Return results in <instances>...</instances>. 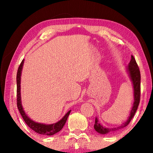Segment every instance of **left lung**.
I'll list each match as a JSON object with an SVG mask.
<instances>
[{
  "label": "left lung",
  "instance_id": "obj_1",
  "mask_svg": "<svg viewBox=\"0 0 153 153\" xmlns=\"http://www.w3.org/2000/svg\"><path fill=\"white\" fill-rule=\"evenodd\" d=\"M131 61L129 62V65L128 67V71L133 83L134 102L132 109L131 110L130 112V116L129 117L128 120L126 122H124L122 125L120 126V127H117V128H105V127L100 125L99 122H98V119L96 118L94 128L95 130L98 133L101 134H109L111 133L115 132L116 131H117L121 128H125L130 122L131 119L134 117L135 113L137 111V108L138 107L140 100V71L139 67L138 66V64L136 63L135 58L132 55H131Z\"/></svg>",
  "mask_w": 153,
  "mask_h": 153
}]
</instances>
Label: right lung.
Returning <instances> with one entry per match:
<instances>
[{
	"mask_svg": "<svg viewBox=\"0 0 153 153\" xmlns=\"http://www.w3.org/2000/svg\"><path fill=\"white\" fill-rule=\"evenodd\" d=\"M24 64V60L22 61V63L19 65V68H18L17 73V108L19 111L21 115L22 116L23 119L25 121V123L30 127V128L35 131L38 134H42V135H47L52 136L53 134L59 132L61 129L63 128L65 123H66V121L68 118V116L70 113L71 111L67 112L64 117L61 120L58 121L57 123L51 124V125H46L43 123H36L34 121L27 117L26 114L25 113L24 109H23L22 102H21V93H20V79H21V74Z\"/></svg>",
	"mask_w": 153,
	"mask_h": 153,
	"instance_id": "1",
	"label": "right lung"
}]
</instances>
